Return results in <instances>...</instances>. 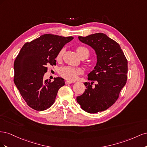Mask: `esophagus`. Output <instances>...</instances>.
Here are the masks:
<instances>
[{
    "label": "esophagus",
    "mask_w": 147,
    "mask_h": 147,
    "mask_svg": "<svg viewBox=\"0 0 147 147\" xmlns=\"http://www.w3.org/2000/svg\"><path fill=\"white\" fill-rule=\"evenodd\" d=\"M74 82H70V81H66L65 82V84H71L73 83Z\"/></svg>",
    "instance_id": "1"
}]
</instances>
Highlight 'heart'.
I'll return each mask as SVG.
<instances>
[{
	"mask_svg": "<svg viewBox=\"0 0 147 147\" xmlns=\"http://www.w3.org/2000/svg\"><path fill=\"white\" fill-rule=\"evenodd\" d=\"M63 50H61L57 55L56 59L59 60L61 59L62 56L63 54ZM77 52L80 57L85 56L86 58L88 57L90 52L88 49L84 47H78L77 48ZM83 72V70L81 68H75L69 66H64L61 67L59 69V73L62 77L68 80L74 81L76 80L78 77L79 75L82 74Z\"/></svg>",
	"mask_w": 147,
	"mask_h": 147,
	"instance_id": "heart-1",
	"label": "heart"
}]
</instances>
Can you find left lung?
<instances>
[{"label":"left lung","instance_id":"obj_1","mask_svg":"<svg viewBox=\"0 0 147 147\" xmlns=\"http://www.w3.org/2000/svg\"><path fill=\"white\" fill-rule=\"evenodd\" d=\"M78 39L94 49L97 63L88 75L90 82L84 83L85 91L77 97V101L88 113L102 112L117 101L126 83L127 61L119 44L105 34L79 36Z\"/></svg>","mask_w":147,"mask_h":147}]
</instances>
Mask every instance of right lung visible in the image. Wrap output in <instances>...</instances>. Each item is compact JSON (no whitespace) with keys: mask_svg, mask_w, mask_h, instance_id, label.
<instances>
[{"mask_svg":"<svg viewBox=\"0 0 147 147\" xmlns=\"http://www.w3.org/2000/svg\"><path fill=\"white\" fill-rule=\"evenodd\" d=\"M74 38L53 34H44L22 47L14 62V83L27 104L37 111L49 109L54 104L64 80L53 82L43 80L47 65H56L58 53Z\"/></svg>","mask_w":147,"mask_h":147,"instance_id":"1","label":"right lung"}]
</instances>
